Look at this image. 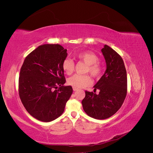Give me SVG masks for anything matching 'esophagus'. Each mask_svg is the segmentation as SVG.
Segmentation results:
<instances>
[{
	"instance_id": "obj_1",
	"label": "esophagus",
	"mask_w": 153,
	"mask_h": 153,
	"mask_svg": "<svg viewBox=\"0 0 153 153\" xmlns=\"http://www.w3.org/2000/svg\"><path fill=\"white\" fill-rule=\"evenodd\" d=\"M73 89L74 91H76L78 90V88H76V87H73Z\"/></svg>"
}]
</instances>
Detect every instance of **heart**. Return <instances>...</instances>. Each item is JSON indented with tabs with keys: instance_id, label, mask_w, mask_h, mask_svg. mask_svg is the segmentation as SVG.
<instances>
[{
	"instance_id": "1",
	"label": "heart",
	"mask_w": 153,
	"mask_h": 153,
	"mask_svg": "<svg viewBox=\"0 0 153 153\" xmlns=\"http://www.w3.org/2000/svg\"><path fill=\"white\" fill-rule=\"evenodd\" d=\"M78 59L85 62L87 65L86 71L95 78L99 77L102 71V68L99 63L98 57L90 51H85L76 55ZM62 69L68 75H71L75 69V64L71 59L66 58L62 62ZM68 84L73 87L82 88L92 84V80L89 75H74L68 79Z\"/></svg>"
}]
</instances>
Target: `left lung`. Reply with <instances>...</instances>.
<instances>
[{
    "label": "left lung",
    "mask_w": 153,
    "mask_h": 153,
    "mask_svg": "<svg viewBox=\"0 0 153 153\" xmlns=\"http://www.w3.org/2000/svg\"><path fill=\"white\" fill-rule=\"evenodd\" d=\"M106 62L103 75L94 86L98 94L85 91L82 100L83 109L89 116L105 119L116 113L121 107L127 93V74L121 57L105 45L101 49Z\"/></svg>",
    "instance_id": "1"
}]
</instances>
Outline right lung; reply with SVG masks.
I'll return each mask as SVG.
<instances>
[{
  "instance_id": "1",
  "label": "right lung",
  "mask_w": 153,
  "mask_h": 153,
  "mask_svg": "<svg viewBox=\"0 0 153 153\" xmlns=\"http://www.w3.org/2000/svg\"><path fill=\"white\" fill-rule=\"evenodd\" d=\"M67 50L59 45H41L24 60L19 77V95L32 117L50 122L64 112L73 93L71 86H64L62 62Z\"/></svg>"
}]
</instances>
